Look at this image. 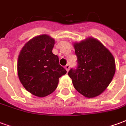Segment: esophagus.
<instances>
[{
	"instance_id": "obj_1",
	"label": "esophagus",
	"mask_w": 126,
	"mask_h": 126,
	"mask_svg": "<svg viewBox=\"0 0 126 126\" xmlns=\"http://www.w3.org/2000/svg\"><path fill=\"white\" fill-rule=\"evenodd\" d=\"M69 68H70V65H69V64L66 65L65 67V69L66 70H67V71H68L69 70Z\"/></svg>"
}]
</instances>
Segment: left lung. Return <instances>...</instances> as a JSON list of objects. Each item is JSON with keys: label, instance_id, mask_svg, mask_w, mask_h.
<instances>
[{"label": "left lung", "instance_id": "1", "mask_svg": "<svg viewBox=\"0 0 126 126\" xmlns=\"http://www.w3.org/2000/svg\"><path fill=\"white\" fill-rule=\"evenodd\" d=\"M78 67L71 69L68 75L75 89L87 98L103 93L115 73V63L112 53L97 39L89 37L74 42Z\"/></svg>", "mask_w": 126, "mask_h": 126}]
</instances>
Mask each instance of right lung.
Returning <instances> with one entry per match:
<instances>
[{"label":"right lung","instance_id":"obj_1","mask_svg":"<svg viewBox=\"0 0 126 126\" xmlns=\"http://www.w3.org/2000/svg\"><path fill=\"white\" fill-rule=\"evenodd\" d=\"M55 40L47 34L25 44L18 57L17 74L23 87L34 96L44 97L57 88L59 78L67 73L52 53Z\"/></svg>","mask_w":126,"mask_h":126}]
</instances>
